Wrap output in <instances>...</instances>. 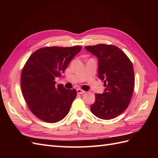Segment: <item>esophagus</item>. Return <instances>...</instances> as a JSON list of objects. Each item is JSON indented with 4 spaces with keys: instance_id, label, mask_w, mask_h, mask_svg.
<instances>
[{
    "instance_id": "esophagus-1",
    "label": "esophagus",
    "mask_w": 158,
    "mask_h": 158,
    "mask_svg": "<svg viewBox=\"0 0 158 158\" xmlns=\"http://www.w3.org/2000/svg\"><path fill=\"white\" fill-rule=\"evenodd\" d=\"M85 92V91L82 90V89H80V88H78V89H77V93H78V94H84Z\"/></svg>"
}]
</instances>
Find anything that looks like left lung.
<instances>
[{"label":"left lung","mask_w":158,"mask_h":158,"mask_svg":"<svg viewBox=\"0 0 158 158\" xmlns=\"http://www.w3.org/2000/svg\"><path fill=\"white\" fill-rule=\"evenodd\" d=\"M85 49L98 59V77L104 81L103 94H95L91 106L97 117L109 120L121 114L131 103L135 85L132 62L118 47L98 44Z\"/></svg>","instance_id":"left-lung-1"}]
</instances>
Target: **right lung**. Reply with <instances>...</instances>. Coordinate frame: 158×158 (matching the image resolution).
<instances>
[{
	"mask_svg": "<svg viewBox=\"0 0 158 158\" xmlns=\"http://www.w3.org/2000/svg\"><path fill=\"white\" fill-rule=\"evenodd\" d=\"M81 46L46 47L36 50L23 66L21 89L27 106L40 120L55 123L64 118L77 95L75 89L55 85V78L67 68Z\"/></svg>",
	"mask_w": 158,
	"mask_h": 158,
	"instance_id": "1",
	"label": "right lung"
}]
</instances>
